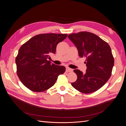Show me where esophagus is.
<instances>
[{
	"label": "esophagus",
	"mask_w": 126,
	"mask_h": 126,
	"mask_svg": "<svg viewBox=\"0 0 126 126\" xmlns=\"http://www.w3.org/2000/svg\"><path fill=\"white\" fill-rule=\"evenodd\" d=\"M72 71H73L72 69H71V68H70L69 67H66V71L67 72H72Z\"/></svg>",
	"instance_id": "esophagus-1"
}]
</instances>
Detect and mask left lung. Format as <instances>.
Masks as SVG:
<instances>
[{"label":"left lung","mask_w":126,"mask_h":126,"mask_svg":"<svg viewBox=\"0 0 126 126\" xmlns=\"http://www.w3.org/2000/svg\"><path fill=\"white\" fill-rule=\"evenodd\" d=\"M68 37L77 48L80 57L86 58V72L75 69L77 79L71 85L82 93L94 92L104 86L111 75L114 59L111 48L108 43L91 32L74 33Z\"/></svg>","instance_id":"1"}]
</instances>
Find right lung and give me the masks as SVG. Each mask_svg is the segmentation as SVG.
<instances>
[{
    "mask_svg": "<svg viewBox=\"0 0 126 126\" xmlns=\"http://www.w3.org/2000/svg\"><path fill=\"white\" fill-rule=\"evenodd\" d=\"M67 34L45 33L32 37L22 45L16 58L17 73L25 87L34 92H43L54 86L66 68L48 60L55 54L57 45Z\"/></svg>",
    "mask_w": 126,
    "mask_h": 126,
    "instance_id": "right-lung-1",
    "label": "right lung"
}]
</instances>
